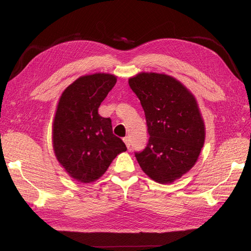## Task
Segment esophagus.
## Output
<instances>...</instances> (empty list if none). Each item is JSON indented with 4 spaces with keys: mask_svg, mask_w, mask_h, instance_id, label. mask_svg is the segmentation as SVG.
Returning <instances> with one entry per match:
<instances>
[{
    "mask_svg": "<svg viewBox=\"0 0 251 251\" xmlns=\"http://www.w3.org/2000/svg\"><path fill=\"white\" fill-rule=\"evenodd\" d=\"M124 141H125V143H126V148L127 149H130L131 148V139H130V137H125L124 138Z\"/></svg>",
    "mask_w": 251,
    "mask_h": 251,
    "instance_id": "1",
    "label": "esophagus"
}]
</instances>
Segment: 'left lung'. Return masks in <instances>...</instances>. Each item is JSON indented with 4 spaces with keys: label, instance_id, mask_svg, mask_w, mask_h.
<instances>
[{
    "label": "left lung",
    "instance_id": "8db88e82",
    "mask_svg": "<svg viewBox=\"0 0 251 251\" xmlns=\"http://www.w3.org/2000/svg\"><path fill=\"white\" fill-rule=\"evenodd\" d=\"M146 115L150 139L135 157L159 183H171L191 170L205 139L204 123L194 95L166 74L142 72L128 79Z\"/></svg>",
    "mask_w": 251,
    "mask_h": 251
}]
</instances>
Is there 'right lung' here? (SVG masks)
Listing matches in <instances>:
<instances>
[{
	"label": "right lung",
	"instance_id": "obj_1",
	"mask_svg": "<svg viewBox=\"0 0 251 251\" xmlns=\"http://www.w3.org/2000/svg\"><path fill=\"white\" fill-rule=\"evenodd\" d=\"M112 74L80 76L60 96L52 126V142L58 162L81 183L100 178L121 151L125 142L113 134L111 118L98 108L115 86Z\"/></svg>",
	"mask_w": 251,
	"mask_h": 251
}]
</instances>
